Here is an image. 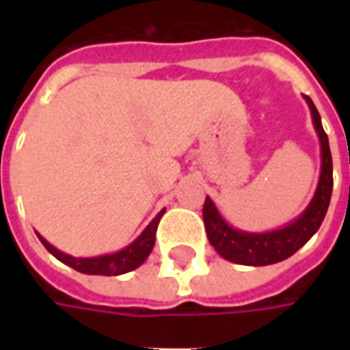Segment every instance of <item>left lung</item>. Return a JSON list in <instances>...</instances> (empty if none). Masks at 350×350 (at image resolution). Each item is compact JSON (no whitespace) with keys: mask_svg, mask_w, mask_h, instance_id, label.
<instances>
[{"mask_svg":"<svg viewBox=\"0 0 350 350\" xmlns=\"http://www.w3.org/2000/svg\"><path fill=\"white\" fill-rule=\"evenodd\" d=\"M306 100L311 108L313 123H315V129L319 133V138H321L323 168H321V180H319L315 197L311 200V204L308 206V210L301 213L298 219L291 223L288 227L273 230V232H266V234L240 232L236 228L228 227L215 210L212 198L206 197L202 217H204L208 240L221 257L227 258L230 262L245 264V266H266V264L281 262L300 250L301 245L315 234L321 227V223H323L328 204H330L332 187H334L332 153L330 146H328V135L323 129L319 110L308 95H306Z\"/></svg>","mask_w":350,"mask_h":350,"instance_id":"obj_1","label":"left lung"}]
</instances>
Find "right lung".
I'll return each instance as SVG.
<instances>
[{
  "mask_svg": "<svg viewBox=\"0 0 350 350\" xmlns=\"http://www.w3.org/2000/svg\"><path fill=\"white\" fill-rule=\"evenodd\" d=\"M165 210H161L155 219L146 227L142 234L138 236L135 242L131 243L129 247L112 253V255H103V257H92V258H77L71 255H65L62 251H57L56 247H52L44 238H41L42 245L67 266H71L77 271L82 273H90V275H120L125 271H131L138 268L140 264L144 262L148 255L152 253L153 243H155V232H157V225H159L161 217H163Z\"/></svg>",
  "mask_w": 350,
  "mask_h": 350,
  "instance_id": "obj_1",
  "label": "right lung"
}]
</instances>
